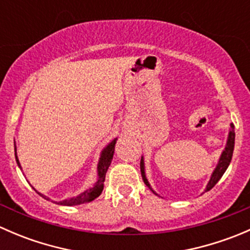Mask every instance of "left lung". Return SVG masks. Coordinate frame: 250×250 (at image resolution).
<instances>
[{
  "label": "left lung",
  "instance_id": "obj_1",
  "mask_svg": "<svg viewBox=\"0 0 250 250\" xmlns=\"http://www.w3.org/2000/svg\"><path fill=\"white\" fill-rule=\"evenodd\" d=\"M233 148H234V125H233V123H231V125H230V129H229V135H228V140H226L225 148H224L223 152H221V155H220V157H219L218 165H216V167L214 168L213 173H211L210 179H209L208 184H207L206 190H204V192H207V191L211 190V188H213L214 186L216 185V183H218V181L220 180L221 176L224 175V173L226 172L228 167H229V166H230L231 160H232ZM140 172H141V176H143L144 183L146 184V186H147V188H150V190L152 191V192L155 193L156 196H158L157 193H156L155 191H153L152 186L150 185V183H148L147 178H146L145 161H144V156H141Z\"/></svg>",
  "mask_w": 250,
  "mask_h": 250
}]
</instances>
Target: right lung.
Listing matches in <instances>:
<instances>
[{"instance_id": "1", "label": "right lung", "mask_w": 250, "mask_h": 250, "mask_svg": "<svg viewBox=\"0 0 250 250\" xmlns=\"http://www.w3.org/2000/svg\"><path fill=\"white\" fill-rule=\"evenodd\" d=\"M116 141H117V138H115L113 140H111L110 143L107 144V145L105 146L104 148H103L102 152H100V157H99V161H98V167H97L98 178H97V181H95L94 185H93L92 188H87V190H84L83 192H81L80 195L75 196V197L65 198V200L59 201V202H57V201H52V202L60 204V206H78V204H84V203H88V202H92V201H94L95 198L99 197V196L102 195L103 190H104L105 175H106L107 169H109V167L111 165V161H112V158H113V152H115ZM14 152H16V161H17L18 167L21 169V166H20L19 158H18V156H17L16 143H14ZM32 188H34V190L36 191V192L39 193L40 196H42L44 200L50 201L49 197H47V196L43 195V193L39 192V191H37L36 188H34V186H32Z\"/></svg>"}]
</instances>
